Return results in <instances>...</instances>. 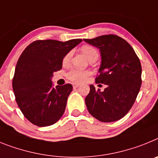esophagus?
I'll list each match as a JSON object with an SVG mask.
<instances>
[{
  "label": "esophagus",
  "mask_w": 158,
  "mask_h": 158,
  "mask_svg": "<svg viewBox=\"0 0 158 158\" xmlns=\"http://www.w3.org/2000/svg\"><path fill=\"white\" fill-rule=\"evenodd\" d=\"M79 87V85L77 84V83H74V84H73L74 88H78Z\"/></svg>",
  "instance_id": "1"
}]
</instances>
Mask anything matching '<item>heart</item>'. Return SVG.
Wrapping results in <instances>:
<instances>
[{
    "label": "heart",
    "instance_id": "1",
    "mask_svg": "<svg viewBox=\"0 0 158 158\" xmlns=\"http://www.w3.org/2000/svg\"><path fill=\"white\" fill-rule=\"evenodd\" d=\"M80 51L83 55L87 57V60L90 62H94L98 58V51L96 48L90 44H84L80 48ZM72 52L70 51L64 56L62 60V64L64 66H68L70 64L72 57ZM90 75L89 71H83L79 69H72L68 73V78L74 83H80L84 82Z\"/></svg>",
    "mask_w": 158,
    "mask_h": 158
}]
</instances>
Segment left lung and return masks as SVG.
Masks as SVG:
<instances>
[{
  "instance_id": "8db88e82",
  "label": "left lung",
  "mask_w": 158,
  "mask_h": 158,
  "mask_svg": "<svg viewBox=\"0 0 158 158\" xmlns=\"http://www.w3.org/2000/svg\"><path fill=\"white\" fill-rule=\"evenodd\" d=\"M83 40L98 48L101 65L96 83L107 85L104 91L90 86L85 98L89 113L102 123L115 122L129 112L142 84V66L133 48L116 35Z\"/></svg>"
}]
</instances>
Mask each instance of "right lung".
Instances as JSON below:
<instances>
[{"label":"right lung","mask_w":158,"mask_h":158,"mask_svg":"<svg viewBox=\"0 0 158 158\" xmlns=\"http://www.w3.org/2000/svg\"><path fill=\"white\" fill-rule=\"evenodd\" d=\"M81 39L61 42L35 40L20 55L15 69L13 89L24 117L37 127H48L62 117L72 85L53 87L52 78L62 68V60Z\"/></svg>","instance_id":"obj_1"}]
</instances>
